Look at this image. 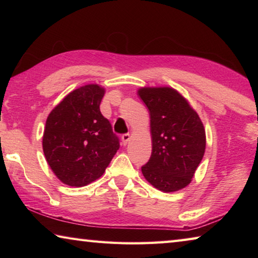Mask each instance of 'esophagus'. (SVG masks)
Wrapping results in <instances>:
<instances>
[{"instance_id": "obj_1", "label": "esophagus", "mask_w": 258, "mask_h": 258, "mask_svg": "<svg viewBox=\"0 0 258 258\" xmlns=\"http://www.w3.org/2000/svg\"><path fill=\"white\" fill-rule=\"evenodd\" d=\"M130 140H131V135L130 134H123V135H121V141H123V145L124 146L127 145V143L130 142Z\"/></svg>"}]
</instances>
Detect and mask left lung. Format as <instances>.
Here are the masks:
<instances>
[{
    "label": "left lung",
    "instance_id": "obj_1",
    "mask_svg": "<svg viewBox=\"0 0 258 258\" xmlns=\"http://www.w3.org/2000/svg\"><path fill=\"white\" fill-rule=\"evenodd\" d=\"M138 95L149 109L152 142L143 176L163 192L181 190L190 184L206 149L203 121L173 87L145 86Z\"/></svg>",
    "mask_w": 258,
    "mask_h": 258
}]
</instances>
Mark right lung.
Segmentation results:
<instances>
[{
	"instance_id": "right-lung-1",
	"label": "right lung",
	"mask_w": 258,
	"mask_h": 258,
	"mask_svg": "<svg viewBox=\"0 0 258 258\" xmlns=\"http://www.w3.org/2000/svg\"><path fill=\"white\" fill-rule=\"evenodd\" d=\"M106 90L87 84L67 94L47 116L43 152L52 172L69 186L98 180L119 149V140L100 111Z\"/></svg>"
}]
</instances>
